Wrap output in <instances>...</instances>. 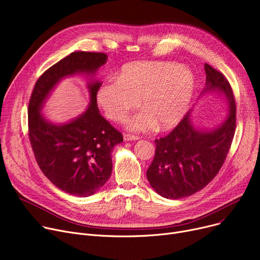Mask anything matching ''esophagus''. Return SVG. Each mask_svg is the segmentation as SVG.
<instances>
[{
  "mask_svg": "<svg viewBox=\"0 0 260 260\" xmlns=\"http://www.w3.org/2000/svg\"><path fill=\"white\" fill-rule=\"evenodd\" d=\"M139 139H140V137H138V135H133V134H130V133L123 134V140H125V141H137Z\"/></svg>",
  "mask_w": 260,
  "mask_h": 260,
  "instance_id": "obj_1",
  "label": "esophagus"
}]
</instances>
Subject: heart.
<instances>
[{"mask_svg": "<svg viewBox=\"0 0 260 260\" xmlns=\"http://www.w3.org/2000/svg\"><path fill=\"white\" fill-rule=\"evenodd\" d=\"M193 73L174 62H131L123 66L115 80L105 82L97 101L105 114L114 121L126 120L140 105L144 111L128 122L134 131L176 126L189 108L194 91Z\"/></svg>", "mask_w": 260, "mask_h": 260, "instance_id": "obj_1", "label": "heart"}]
</instances>
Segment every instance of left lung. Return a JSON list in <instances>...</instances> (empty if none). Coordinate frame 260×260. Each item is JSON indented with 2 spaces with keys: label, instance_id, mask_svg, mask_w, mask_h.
Instances as JSON below:
<instances>
[{
  "label": "left lung",
  "instance_id": "8db88e82",
  "mask_svg": "<svg viewBox=\"0 0 260 260\" xmlns=\"http://www.w3.org/2000/svg\"><path fill=\"white\" fill-rule=\"evenodd\" d=\"M206 91L224 94L230 115L220 127L197 130L189 113L166 137L155 140V154L147 170L151 187L167 199H181L204 188L223 165L236 129V102L221 72L205 63Z\"/></svg>",
  "mask_w": 260,
  "mask_h": 260
}]
</instances>
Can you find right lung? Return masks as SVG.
<instances>
[{
    "label": "right lung",
    "mask_w": 260,
    "mask_h": 260,
    "mask_svg": "<svg viewBox=\"0 0 260 260\" xmlns=\"http://www.w3.org/2000/svg\"><path fill=\"white\" fill-rule=\"evenodd\" d=\"M107 55L74 52L47 69L35 83L28 105V137L44 176L70 194L88 197L101 189L112 172L111 153L122 134L101 114L97 92L102 83L91 82L90 106L64 125H54L40 113L42 104L55 84L77 73L95 74L107 62Z\"/></svg>",
    "instance_id": "right-lung-1"
}]
</instances>
